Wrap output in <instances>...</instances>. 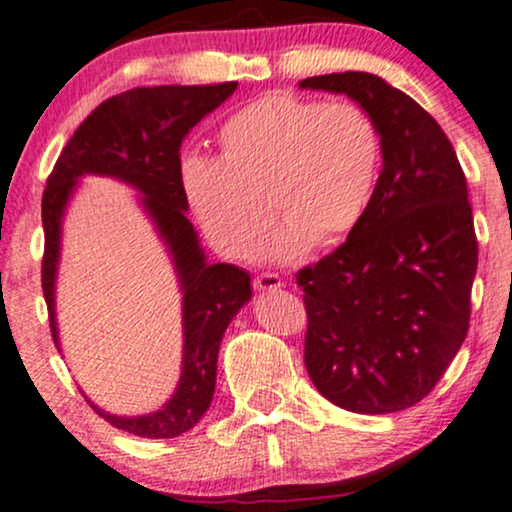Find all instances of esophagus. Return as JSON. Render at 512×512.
I'll list each match as a JSON object with an SVG mask.
<instances>
[{"label": "esophagus", "mask_w": 512, "mask_h": 512, "mask_svg": "<svg viewBox=\"0 0 512 512\" xmlns=\"http://www.w3.org/2000/svg\"><path fill=\"white\" fill-rule=\"evenodd\" d=\"M285 282H282L280 275L275 273H261L254 277V287L261 289V292H273V289H280Z\"/></svg>", "instance_id": "esophagus-1"}]
</instances>
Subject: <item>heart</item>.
Returning <instances> with one entry per match:
<instances>
[{
	"label": "heart",
	"instance_id": "b5f03b06",
	"mask_svg": "<svg viewBox=\"0 0 512 512\" xmlns=\"http://www.w3.org/2000/svg\"><path fill=\"white\" fill-rule=\"evenodd\" d=\"M218 149V161H182L180 182L201 230L232 258L254 254L270 211L282 218L268 242L275 261L344 242L380 180V128L353 102L266 94L227 118Z\"/></svg>",
	"mask_w": 512,
	"mask_h": 512
}]
</instances>
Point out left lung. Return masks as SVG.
Wrapping results in <instances>:
<instances>
[{"label": "left lung", "mask_w": 512, "mask_h": 512, "mask_svg": "<svg viewBox=\"0 0 512 512\" xmlns=\"http://www.w3.org/2000/svg\"><path fill=\"white\" fill-rule=\"evenodd\" d=\"M375 118L382 173L363 223L296 273L315 389L351 413H396L437 387L470 327L477 235L468 180L439 123L372 73L313 75Z\"/></svg>", "instance_id": "1"}]
</instances>
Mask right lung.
I'll return each instance as SVG.
<instances>
[{
    "label": "right lung",
    "mask_w": 512,
    "mask_h": 512,
    "mask_svg": "<svg viewBox=\"0 0 512 512\" xmlns=\"http://www.w3.org/2000/svg\"><path fill=\"white\" fill-rule=\"evenodd\" d=\"M237 90L216 85L135 87L106 99L82 121L63 147L42 194V292L49 330L59 346L54 320V277L59 263L61 216L80 175H113L144 194V206L168 242L182 282L185 358L178 391L166 406L142 418H118L87 401L109 425L147 439H173L192 430L216 389L220 339L235 313L251 299V277L230 263L208 266L197 232L187 218L180 182V147L189 130Z\"/></svg>",
    "instance_id": "add662e5"
}]
</instances>
